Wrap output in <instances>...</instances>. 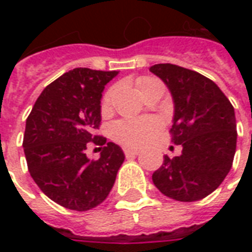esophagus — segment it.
Here are the masks:
<instances>
[{
    "instance_id": "1",
    "label": "esophagus",
    "mask_w": 252,
    "mask_h": 252,
    "mask_svg": "<svg viewBox=\"0 0 252 252\" xmlns=\"http://www.w3.org/2000/svg\"><path fill=\"white\" fill-rule=\"evenodd\" d=\"M139 153H140V150H137V148H124V154H126V157L137 155Z\"/></svg>"
}]
</instances>
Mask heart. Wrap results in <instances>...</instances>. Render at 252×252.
Segmentation results:
<instances>
[{"label":"heart","instance_id":"heart-1","mask_svg":"<svg viewBox=\"0 0 252 252\" xmlns=\"http://www.w3.org/2000/svg\"><path fill=\"white\" fill-rule=\"evenodd\" d=\"M155 83H160L155 78H142L137 85L142 94L147 90L150 86ZM116 93V89L108 90L102 97L101 102V110L102 113H106L110 108V102ZM162 123L155 117H147V119H137V120H121L116 123L112 128V135L116 142L121 143L126 147H139L146 142H148L151 137L160 129Z\"/></svg>","mask_w":252,"mask_h":252}]
</instances>
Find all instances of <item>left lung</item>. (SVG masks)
<instances>
[{"instance_id":"1","label":"left lung","mask_w":252,"mask_h":252,"mask_svg":"<svg viewBox=\"0 0 252 252\" xmlns=\"http://www.w3.org/2000/svg\"><path fill=\"white\" fill-rule=\"evenodd\" d=\"M150 71L171 93V140L182 146L180 157L164 155L153 174L154 185L173 200H202L220 186L232 167L238 137L232 104L200 72L171 63L154 64Z\"/></svg>"}]
</instances>
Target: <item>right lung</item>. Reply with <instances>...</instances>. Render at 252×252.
I'll return each instance as SVG.
<instances>
[{
  "label": "right lung",
  "mask_w": 252,
  "mask_h": 252,
  "mask_svg": "<svg viewBox=\"0 0 252 252\" xmlns=\"http://www.w3.org/2000/svg\"><path fill=\"white\" fill-rule=\"evenodd\" d=\"M119 71L78 67L50 83L27 119L25 159L44 194L67 209L85 212L108 197L126 155L117 144L95 135L101 123L105 85ZM104 145L100 159L84 151Z\"/></svg>",
  "instance_id": "obj_1"
}]
</instances>
